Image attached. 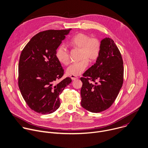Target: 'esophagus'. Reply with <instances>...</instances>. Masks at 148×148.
Here are the masks:
<instances>
[{"label": "esophagus", "mask_w": 148, "mask_h": 148, "mask_svg": "<svg viewBox=\"0 0 148 148\" xmlns=\"http://www.w3.org/2000/svg\"><path fill=\"white\" fill-rule=\"evenodd\" d=\"M71 78L72 79V80H76L79 77L76 76H75V75H71Z\"/></svg>", "instance_id": "1"}]
</instances>
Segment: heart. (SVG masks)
<instances>
[{
  "label": "heart",
  "mask_w": 148,
  "mask_h": 148,
  "mask_svg": "<svg viewBox=\"0 0 148 148\" xmlns=\"http://www.w3.org/2000/svg\"><path fill=\"white\" fill-rule=\"evenodd\" d=\"M71 47L80 49L82 60L70 65L66 72L69 75H79L82 73L88 65V58L90 61L96 60L101 51V42L96 38H90L87 34L79 33L73 36L69 42ZM56 57L62 64L67 65L69 62V53L64 45L60 46L56 51Z\"/></svg>",
  "instance_id": "heart-1"
}]
</instances>
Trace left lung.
I'll list each match as a JSON object with an SVG mask.
<instances>
[{"mask_svg":"<svg viewBox=\"0 0 148 148\" xmlns=\"http://www.w3.org/2000/svg\"><path fill=\"white\" fill-rule=\"evenodd\" d=\"M123 75V61L118 47L112 39L104 38L96 62L80 78L82 106L93 113L108 109L122 87ZM89 80L95 83H89Z\"/></svg>","mask_w":148,"mask_h":148,"instance_id":"1","label":"left lung"}]
</instances>
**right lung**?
<instances>
[{"mask_svg":"<svg viewBox=\"0 0 148 148\" xmlns=\"http://www.w3.org/2000/svg\"><path fill=\"white\" fill-rule=\"evenodd\" d=\"M71 29L47 30L31 38L23 50L18 64V86L27 104L39 113L57 110L60 95L72 82L56 57V51Z\"/></svg>","mask_w":148,"mask_h":148,"instance_id":"add662e5","label":"right lung"}]
</instances>
